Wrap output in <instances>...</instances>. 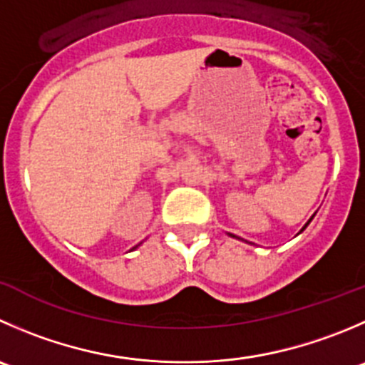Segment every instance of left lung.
Here are the masks:
<instances>
[{"mask_svg": "<svg viewBox=\"0 0 365 365\" xmlns=\"http://www.w3.org/2000/svg\"><path fill=\"white\" fill-rule=\"evenodd\" d=\"M312 217H314V215H312ZM312 217H310V219H309V222H310V221H312ZM309 222H307V225H305V226H303V228H302V232H303V230H305V228H307V226H309ZM230 235H232V233H230ZM232 237H235V235H232ZM237 239H239V237H237Z\"/></svg>", "mask_w": 365, "mask_h": 365, "instance_id": "1", "label": "left lung"}]
</instances>
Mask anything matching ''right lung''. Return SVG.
Returning a JSON list of instances; mask_svg holds the SVG:
<instances>
[{"mask_svg":"<svg viewBox=\"0 0 365 365\" xmlns=\"http://www.w3.org/2000/svg\"><path fill=\"white\" fill-rule=\"evenodd\" d=\"M135 247H137V246H135ZM135 247H132V250H135Z\"/></svg>","mask_w":365,"mask_h":365,"instance_id":"add662e5","label":"right lung"}]
</instances>
